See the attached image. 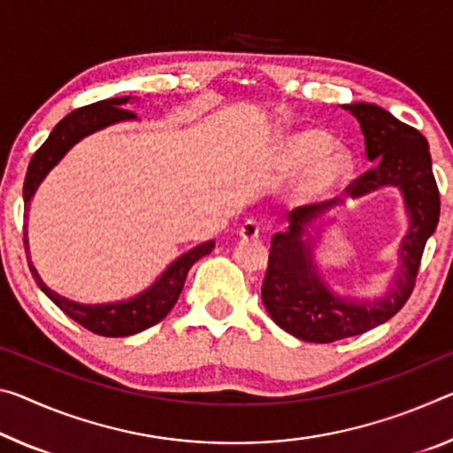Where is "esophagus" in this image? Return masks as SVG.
<instances>
[{
  "label": "esophagus",
  "instance_id": "34e87169",
  "mask_svg": "<svg viewBox=\"0 0 453 453\" xmlns=\"http://www.w3.org/2000/svg\"><path fill=\"white\" fill-rule=\"evenodd\" d=\"M260 235V226H257V221L254 219H248L243 221L242 227H240V238L242 240H254Z\"/></svg>",
  "mask_w": 453,
  "mask_h": 453
}]
</instances>
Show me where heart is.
<instances>
[{"label":"heart","mask_w":453,"mask_h":453,"mask_svg":"<svg viewBox=\"0 0 453 453\" xmlns=\"http://www.w3.org/2000/svg\"><path fill=\"white\" fill-rule=\"evenodd\" d=\"M330 145L333 141L322 131H300L284 142V161L288 167L303 169L311 165L298 188L300 199L308 203L333 197L353 169L349 155L326 153Z\"/></svg>","instance_id":"1"}]
</instances>
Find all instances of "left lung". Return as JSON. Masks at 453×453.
<instances>
[{"mask_svg": "<svg viewBox=\"0 0 453 453\" xmlns=\"http://www.w3.org/2000/svg\"><path fill=\"white\" fill-rule=\"evenodd\" d=\"M344 109L361 123L365 153L369 161H375V167L344 191L350 197H361L383 185H397L403 191L411 227L401 243V265L391 292L375 303H355L328 292L312 265L311 246L303 242L306 226L339 199L298 207L290 213L288 229L272 238L262 300L280 328L306 342L349 339L395 317L411 296L423 250L440 221V189L426 136L377 104L355 103L344 104Z\"/></svg>", "mask_w": 453, "mask_h": 453, "instance_id": "left-lung-1", "label": "left lung"}]
</instances>
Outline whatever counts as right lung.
<instances>
[{
  "label": "right lung",
  "instance_id": "right-lung-1",
  "mask_svg": "<svg viewBox=\"0 0 453 453\" xmlns=\"http://www.w3.org/2000/svg\"><path fill=\"white\" fill-rule=\"evenodd\" d=\"M125 103H128V96H119V98H106L100 100V103L82 106V109L72 111L66 114L58 125L54 127V131L50 133L48 139L44 141L38 150H35L30 165H27V173L24 181V201L26 207L30 203L32 196L38 189L42 179L48 175V171L58 163L66 150L82 139V136L98 131V128L109 127L112 123H119V120L134 119L133 111L125 109ZM26 218V215H24ZM24 246L27 252V238H26V226H24ZM215 242H205L201 246L193 248L191 252L183 254L181 257L169 265L167 272L157 280V282L150 286L147 292L139 294V296L128 300V303H119V304H98V306H86L72 303V300L60 296L54 290H50L48 286L42 282L38 272L30 265V272L35 280V284L44 290L46 296L52 300V303L60 308V311L76 320L78 325L84 326L90 333L100 334V336H131L141 333V330L155 326L157 322H161L167 317L171 308L175 306L179 294L183 290L185 278H188V272L193 264H196L199 257L207 256L213 250Z\"/></svg>",
  "mask_w": 453,
  "mask_h": 453
}]
</instances>
